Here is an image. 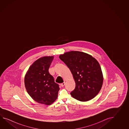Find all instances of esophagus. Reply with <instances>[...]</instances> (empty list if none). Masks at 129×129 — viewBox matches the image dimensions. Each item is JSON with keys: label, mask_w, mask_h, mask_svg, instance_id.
<instances>
[{"label": "esophagus", "mask_w": 129, "mask_h": 129, "mask_svg": "<svg viewBox=\"0 0 129 129\" xmlns=\"http://www.w3.org/2000/svg\"><path fill=\"white\" fill-rule=\"evenodd\" d=\"M65 84H66V83L64 82H63V83H61L60 86L61 87H63L64 85H65Z\"/></svg>", "instance_id": "34e87169"}]
</instances>
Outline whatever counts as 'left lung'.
I'll list each match as a JSON object with an SVG mask.
<instances>
[{
	"label": "left lung",
	"instance_id": "1",
	"mask_svg": "<svg viewBox=\"0 0 129 129\" xmlns=\"http://www.w3.org/2000/svg\"><path fill=\"white\" fill-rule=\"evenodd\" d=\"M59 58L70 69L76 87L71 94L81 102H87L99 93L103 77L98 62L91 55L79 51L65 52Z\"/></svg>",
	"mask_w": 129,
	"mask_h": 129
}]
</instances>
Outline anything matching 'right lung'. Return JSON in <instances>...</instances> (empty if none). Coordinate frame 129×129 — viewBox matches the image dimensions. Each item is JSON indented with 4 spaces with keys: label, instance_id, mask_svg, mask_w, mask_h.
<instances>
[{
    "label": "right lung",
    "instance_id": "right-lung-1",
    "mask_svg": "<svg viewBox=\"0 0 129 129\" xmlns=\"http://www.w3.org/2000/svg\"><path fill=\"white\" fill-rule=\"evenodd\" d=\"M53 56L39 58L30 66L25 76V86L27 93L36 102L52 104L58 98L59 85L49 73Z\"/></svg>",
    "mask_w": 129,
    "mask_h": 129
}]
</instances>
